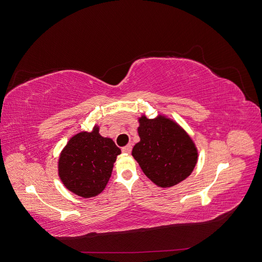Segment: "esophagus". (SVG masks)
I'll return each mask as SVG.
<instances>
[{"label":"esophagus","mask_w":262,"mask_h":262,"mask_svg":"<svg viewBox=\"0 0 262 262\" xmlns=\"http://www.w3.org/2000/svg\"><path fill=\"white\" fill-rule=\"evenodd\" d=\"M131 150H132V146L129 144V145H126V146H124V147H122V152L123 153H131Z\"/></svg>","instance_id":"1"}]
</instances>
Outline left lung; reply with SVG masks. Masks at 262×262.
Instances as JSON below:
<instances>
[{
    "label": "left lung",
    "mask_w": 262,
    "mask_h": 262,
    "mask_svg": "<svg viewBox=\"0 0 262 262\" xmlns=\"http://www.w3.org/2000/svg\"><path fill=\"white\" fill-rule=\"evenodd\" d=\"M138 128L140 142L132 156L155 185L167 188L179 184L192 172L198 160L193 141L170 119L142 116Z\"/></svg>",
    "instance_id": "obj_1"
}]
</instances>
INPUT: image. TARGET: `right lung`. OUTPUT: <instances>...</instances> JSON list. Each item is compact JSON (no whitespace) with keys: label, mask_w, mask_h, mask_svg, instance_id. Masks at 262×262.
<instances>
[{"label":"right lung","mask_w":262,"mask_h":262,"mask_svg":"<svg viewBox=\"0 0 262 262\" xmlns=\"http://www.w3.org/2000/svg\"><path fill=\"white\" fill-rule=\"evenodd\" d=\"M121 150L109 138H102L98 126L71 138L59 158V176L70 191L92 198L105 189L114 163Z\"/></svg>","instance_id":"1"}]
</instances>
